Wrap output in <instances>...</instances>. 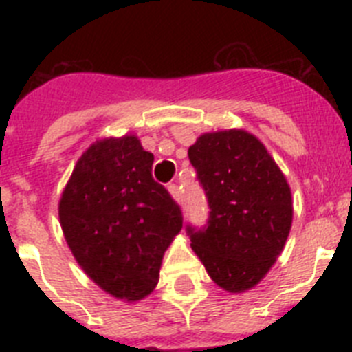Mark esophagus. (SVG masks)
<instances>
[{
	"label": "esophagus",
	"mask_w": 352,
	"mask_h": 352,
	"mask_svg": "<svg viewBox=\"0 0 352 352\" xmlns=\"http://www.w3.org/2000/svg\"><path fill=\"white\" fill-rule=\"evenodd\" d=\"M169 194L170 197L176 201L178 204H182V192H179V186L178 185H170L169 186Z\"/></svg>",
	"instance_id": "34e87169"
}]
</instances>
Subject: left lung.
Instances as JSON below:
<instances>
[{
    "mask_svg": "<svg viewBox=\"0 0 352 352\" xmlns=\"http://www.w3.org/2000/svg\"><path fill=\"white\" fill-rule=\"evenodd\" d=\"M188 158L211 210L204 231L188 227L192 250L223 291H250L268 275L291 231L287 178L266 146L243 129L199 135Z\"/></svg>",
    "mask_w": 352,
    "mask_h": 352,
    "instance_id": "obj_1",
    "label": "left lung"
}]
</instances>
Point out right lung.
Instances as JSON below:
<instances>
[{"label":"right lung","instance_id":"obj_1","mask_svg":"<svg viewBox=\"0 0 352 352\" xmlns=\"http://www.w3.org/2000/svg\"><path fill=\"white\" fill-rule=\"evenodd\" d=\"M153 160L133 133L98 139L77 160L58 204L72 256L121 301L157 287L164 254L183 227L179 206L151 178Z\"/></svg>","mask_w":352,"mask_h":352}]
</instances>
